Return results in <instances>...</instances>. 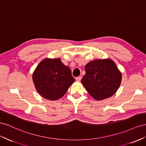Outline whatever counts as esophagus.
<instances>
[{
    "label": "esophagus",
    "instance_id": "obj_1",
    "mask_svg": "<svg viewBox=\"0 0 146 146\" xmlns=\"http://www.w3.org/2000/svg\"><path fill=\"white\" fill-rule=\"evenodd\" d=\"M81 78H82L81 76H78V77L76 78V80L78 81H80L81 80Z\"/></svg>",
    "mask_w": 146,
    "mask_h": 146
}]
</instances>
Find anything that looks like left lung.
Returning a JSON list of instances; mask_svg holds the SVG:
<instances>
[{"label":"left lung","mask_w":146,"mask_h":146,"mask_svg":"<svg viewBox=\"0 0 146 146\" xmlns=\"http://www.w3.org/2000/svg\"><path fill=\"white\" fill-rule=\"evenodd\" d=\"M85 71L81 82L89 94L97 100L113 96L121 84V73L110 58L89 62L85 66Z\"/></svg>","instance_id":"8db88e82"}]
</instances>
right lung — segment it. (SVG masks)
Instances as JSON below:
<instances>
[{"mask_svg":"<svg viewBox=\"0 0 146 146\" xmlns=\"http://www.w3.org/2000/svg\"><path fill=\"white\" fill-rule=\"evenodd\" d=\"M36 89L44 98L55 100L62 98L75 81L69 67L58 58H45L33 74Z\"/></svg>","mask_w":146,"mask_h":146,"instance_id":"right-lung-1","label":"right lung"}]
</instances>
